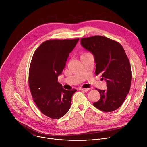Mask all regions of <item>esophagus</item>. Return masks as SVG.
Masks as SVG:
<instances>
[{
  "instance_id": "obj_1",
  "label": "esophagus",
  "mask_w": 147,
  "mask_h": 147,
  "mask_svg": "<svg viewBox=\"0 0 147 147\" xmlns=\"http://www.w3.org/2000/svg\"><path fill=\"white\" fill-rule=\"evenodd\" d=\"M80 90L81 91H88L89 90V88H79Z\"/></svg>"
}]
</instances>
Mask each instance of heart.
I'll use <instances>...</instances> for the list:
<instances>
[{"label":"heart","instance_id":"obj_1","mask_svg":"<svg viewBox=\"0 0 147 147\" xmlns=\"http://www.w3.org/2000/svg\"><path fill=\"white\" fill-rule=\"evenodd\" d=\"M88 53H87V52H83L82 54H81V56H84V55H87V54H88Z\"/></svg>","mask_w":147,"mask_h":147}]
</instances>
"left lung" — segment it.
I'll return each mask as SVG.
<instances>
[{
	"instance_id": "1",
	"label": "left lung",
	"mask_w": 147,
	"mask_h": 147,
	"mask_svg": "<svg viewBox=\"0 0 147 147\" xmlns=\"http://www.w3.org/2000/svg\"><path fill=\"white\" fill-rule=\"evenodd\" d=\"M81 45L94 56L95 74L107 81L106 90H97L100 98L93 105L103 112L117 109L129 94L132 73L129 60L121 45L100 35L81 39Z\"/></svg>"
}]
</instances>
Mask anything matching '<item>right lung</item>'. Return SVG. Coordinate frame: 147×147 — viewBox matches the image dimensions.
I'll return each mask as SVG.
<instances>
[{
  "label": "right lung",
  "mask_w": 147,
  "mask_h": 147,
  "mask_svg": "<svg viewBox=\"0 0 147 147\" xmlns=\"http://www.w3.org/2000/svg\"><path fill=\"white\" fill-rule=\"evenodd\" d=\"M79 39L45 41L35 51L29 69L28 84L33 100L39 111L51 119L69 111L75 89L66 90L57 81L69 53Z\"/></svg>",
  "instance_id": "1"
}]
</instances>
